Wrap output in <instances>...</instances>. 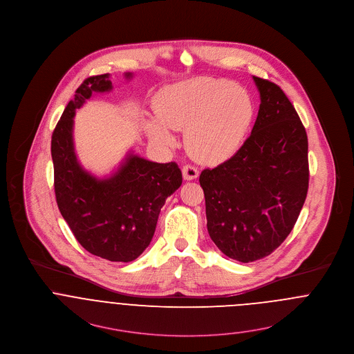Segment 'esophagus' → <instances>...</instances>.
I'll return each mask as SVG.
<instances>
[{
	"instance_id": "34e87169",
	"label": "esophagus",
	"mask_w": 354,
	"mask_h": 354,
	"mask_svg": "<svg viewBox=\"0 0 354 354\" xmlns=\"http://www.w3.org/2000/svg\"><path fill=\"white\" fill-rule=\"evenodd\" d=\"M183 176H184L185 180L191 181V180H194V178L198 177V170H197V167H194L192 165H185L183 167Z\"/></svg>"
}]
</instances>
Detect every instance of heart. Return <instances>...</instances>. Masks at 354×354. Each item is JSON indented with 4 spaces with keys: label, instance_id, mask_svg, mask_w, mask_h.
Wrapping results in <instances>:
<instances>
[{
    "label": "heart",
    "instance_id": "heart-1",
    "mask_svg": "<svg viewBox=\"0 0 354 354\" xmlns=\"http://www.w3.org/2000/svg\"><path fill=\"white\" fill-rule=\"evenodd\" d=\"M157 118L150 135L165 146L174 143L169 129L185 131L187 149L196 160L219 163L242 146L254 119V101L231 81L200 77L165 88L156 100Z\"/></svg>",
    "mask_w": 354,
    "mask_h": 354
}]
</instances>
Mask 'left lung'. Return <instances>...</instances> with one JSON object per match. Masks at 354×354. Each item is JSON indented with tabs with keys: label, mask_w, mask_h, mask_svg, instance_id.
I'll use <instances>...</instances> for the list:
<instances>
[{
	"label": "left lung",
	"mask_w": 354,
	"mask_h": 354,
	"mask_svg": "<svg viewBox=\"0 0 354 354\" xmlns=\"http://www.w3.org/2000/svg\"><path fill=\"white\" fill-rule=\"evenodd\" d=\"M259 92L254 127L242 147L204 169L207 228L227 257L253 262L273 253L290 235L308 191V140L281 88L253 77Z\"/></svg>",
	"instance_id": "8db88e82"
}]
</instances>
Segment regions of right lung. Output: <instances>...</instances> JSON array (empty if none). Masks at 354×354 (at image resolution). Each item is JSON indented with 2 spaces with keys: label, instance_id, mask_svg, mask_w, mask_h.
Listing matches in <instances>:
<instances>
[{
  "label": "right lung",
  "instance_id": "obj_1",
  "mask_svg": "<svg viewBox=\"0 0 354 354\" xmlns=\"http://www.w3.org/2000/svg\"><path fill=\"white\" fill-rule=\"evenodd\" d=\"M109 74L86 78L53 132L54 189L58 208L81 246L93 256L129 262L150 245L166 198L183 184L176 162L157 163L129 154L109 177L97 178L77 160L75 109L93 93L112 91ZM126 78H132L126 73Z\"/></svg>",
  "mask_w": 354,
  "mask_h": 354
}]
</instances>
